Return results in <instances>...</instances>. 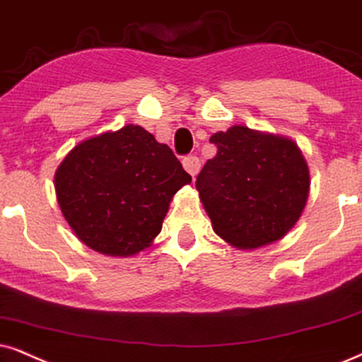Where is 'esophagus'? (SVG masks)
<instances>
[{
  "mask_svg": "<svg viewBox=\"0 0 362 362\" xmlns=\"http://www.w3.org/2000/svg\"><path fill=\"white\" fill-rule=\"evenodd\" d=\"M182 165H184L185 170L189 172L192 177H195L200 170V160L199 157H195V155H187V157L182 160Z\"/></svg>",
  "mask_w": 362,
  "mask_h": 362,
  "instance_id": "obj_1",
  "label": "esophagus"
}]
</instances>
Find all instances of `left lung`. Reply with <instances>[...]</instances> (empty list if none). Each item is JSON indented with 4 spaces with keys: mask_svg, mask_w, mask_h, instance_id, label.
<instances>
[{
    "mask_svg": "<svg viewBox=\"0 0 362 362\" xmlns=\"http://www.w3.org/2000/svg\"><path fill=\"white\" fill-rule=\"evenodd\" d=\"M217 155L197 175L214 232L237 249L281 240L305 207L309 168L294 141L247 127L210 136Z\"/></svg>",
    "mask_w": 362,
    "mask_h": 362,
    "instance_id": "8db88e82",
    "label": "left lung"
}]
</instances>
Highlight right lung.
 Segmentation results:
<instances>
[{
  "label": "right lung",
  "instance_id": "add662e5",
  "mask_svg": "<svg viewBox=\"0 0 362 362\" xmlns=\"http://www.w3.org/2000/svg\"><path fill=\"white\" fill-rule=\"evenodd\" d=\"M190 182L170 147L139 125L80 141L54 173L58 205L73 232L113 257L152 245L172 197Z\"/></svg>",
  "mask_w": 362,
  "mask_h": 362
}]
</instances>
